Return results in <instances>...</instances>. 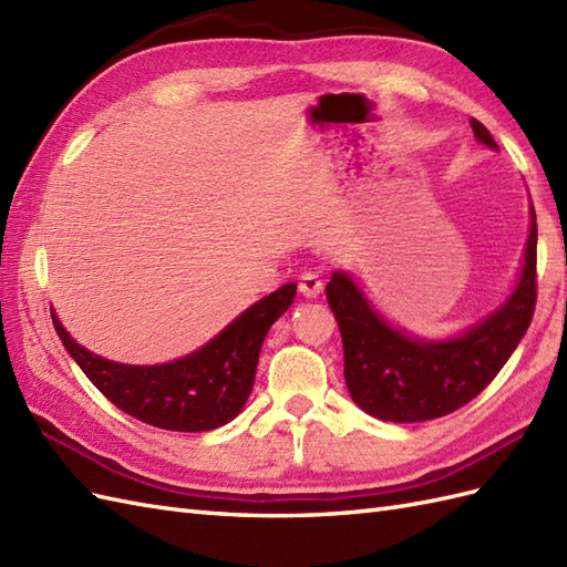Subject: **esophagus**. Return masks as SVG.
<instances>
[{"mask_svg": "<svg viewBox=\"0 0 567 567\" xmlns=\"http://www.w3.org/2000/svg\"><path fill=\"white\" fill-rule=\"evenodd\" d=\"M299 292L303 295V297H309V299H313V297H318L323 292V280L318 278L316 272H303L301 278H299Z\"/></svg>", "mask_w": 567, "mask_h": 567, "instance_id": "esophagus-1", "label": "esophagus"}]
</instances>
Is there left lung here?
<instances>
[{
	"label": "left lung",
	"instance_id": "1",
	"mask_svg": "<svg viewBox=\"0 0 567 567\" xmlns=\"http://www.w3.org/2000/svg\"><path fill=\"white\" fill-rule=\"evenodd\" d=\"M474 136L498 148L472 120ZM326 297L340 326L344 383L361 410L383 422L412 424L464 408L496 379L525 336L536 307V215L519 282L498 311L464 336L426 342L390 328L344 272H332Z\"/></svg>",
	"mask_w": 567,
	"mask_h": 567
}]
</instances>
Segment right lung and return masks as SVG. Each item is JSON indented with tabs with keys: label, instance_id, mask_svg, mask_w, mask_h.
<instances>
[{
	"label": "right lung",
	"instance_id": "right-lung-1",
	"mask_svg": "<svg viewBox=\"0 0 567 567\" xmlns=\"http://www.w3.org/2000/svg\"><path fill=\"white\" fill-rule=\"evenodd\" d=\"M295 295V282L282 285L194 354L157 367H128L97 357L69 338L60 318L52 316V323L66 352L114 408L157 429L198 433L241 412L251 395L260 347Z\"/></svg>",
	"mask_w": 567,
	"mask_h": 567
}]
</instances>
